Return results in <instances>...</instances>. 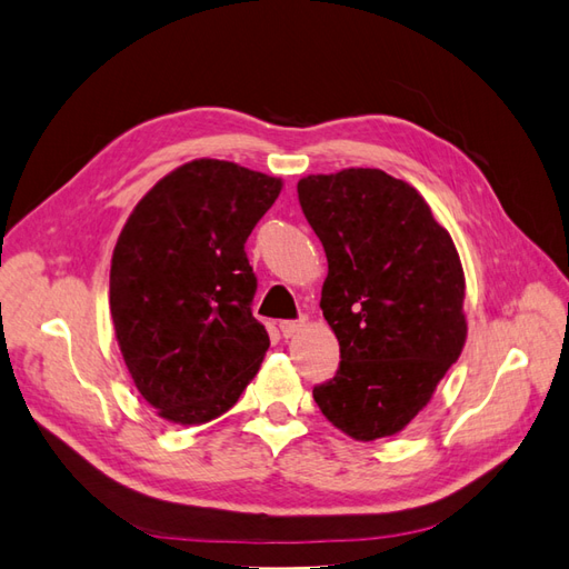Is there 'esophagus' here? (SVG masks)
<instances>
[{"label": "esophagus", "instance_id": "obj_1", "mask_svg": "<svg viewBox=\"0 0 569 569\" xmlns=\"http://www.w3.org/2000/svg\"><path fill=\"white\" fill-rule=\"evenodd\" d=\"M305 327V319H286V322H281V333L286 339H293L296 333H300Z\"/></svg>", "mask_w": 569, "mask_h": 569}]
</instances>
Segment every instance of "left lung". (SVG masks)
Returning <instances> with one entry per match:
<instances>
[{"label":"left lung","instance_id":"left-lung-1","mask_svg":"<svg viewBox=\"0 0 569 569\" xmlns=\"http://www.w3.org/2000/svg\"><path fill=\"white\" fill-rule=\"evenodd\" d=\"M298 199L327 252L319 308L341 348L337 377L312 397L333 428L382 440L426 409L461 356L459 252L418 189L385 170L308 174Z\"/></svg>","mask_w":569,"mask_h":569}]
</instances>
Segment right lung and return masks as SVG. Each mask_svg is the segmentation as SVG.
Returning a JSON list of instances; mask_svg holds the SVG:
<instances>
[{
    "label": "right lung",
    "instance_id": "1",
    "mask_svg": "<svg viewBox=\"0 0 569 569\" xmlns=\"http://www.w3.org/2000/svg\"><path fill=\"white\" fill-rule=\"evenodd\" d=\"M281 178L197 158L158 180L112 252L114 339L160 418L201 426L230 411L267 356L244 242Z\"/></svg>",
    "mask_w": 569,
    "mask_h": 569
}]
</instances>
